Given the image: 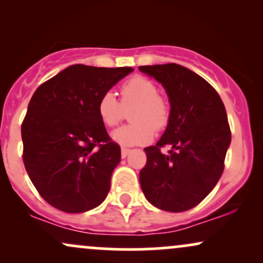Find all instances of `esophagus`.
<instances>
[{
	"label": "esophagus",
	"instance_id": "34e87169",
	"mask_svg": "<svg viewBox=\"0 0 263 263\" xmlns=\"http://www.w3.org/2000/svg\"><path fill=\"white\" fill-rule=\"evenodd\" d=\"M129 152H131V149H129V148H125V147H122V148H121V157H122V158H126V157L128 156Z\"/></svg>",
	"mask_w": 263,
	"mask_h": 263
}]
</instances>
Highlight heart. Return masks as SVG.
<instances>
[{"label": "heart", "instance_id": "b5f03b06", "mask_svg": "<svg viewBox=\"0 0 263 263\" xmlns=\"http://www.w3.org/2000/svg\"><path fill=\"white\" fill-rule=\"evenodd\" d=\"M121 101L114 92L106 91L98 102V114L107 127L119 125L126 110L131 111L129 119L134 123L115 129L111 137L121 146H137L148 143L155 129L164 128L170 121L171 108L168 101L158 93V87L151 79L135 75L120 87Z\"/></svg>", "mask_w": 263, "mask_h": 263}]
</instances>
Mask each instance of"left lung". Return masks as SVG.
I'll list each match as a JSON object with an SVG mask.
<instances>
[{
	"label": "left lung",
	"instance_id": "1",
	"mask_svg": "<svg viewBox=\"0 0 263 263\" xmlns=\"http://www.w3.org/2000/svg\"><path fill=\"white\" fill-rule=\"evenodd\" d=\"M138 69L162 84L171 104L161 140L144 148L142 192L158 209L189 210L209 194L224 172L231 142L225 106L216 90L188 68L170 63ZM164 145L172 147L168 156L160 152Z\"/></svg>",
	"mask_w": 263,
	"mask_h": 263
}]
</instances>
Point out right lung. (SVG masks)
<instances>
[{
	"mask_svg": "<svg viewBox=\"0 0 263 263\" xmlns=\"http://www.w3.org/2000/svg\"><path fill=\"white\" fill-rule=\"evenodd\" d=\"M134 70L70 65L33 93L23 120V163L41 197L65 213L99 206L121 148L98 114L99 99Z\"/></svg>",
	"mask_w": 263,
	"mask_h": 263,
	"instance_id": "add662e5",
	"label": "right lung"
}]
</instances>
